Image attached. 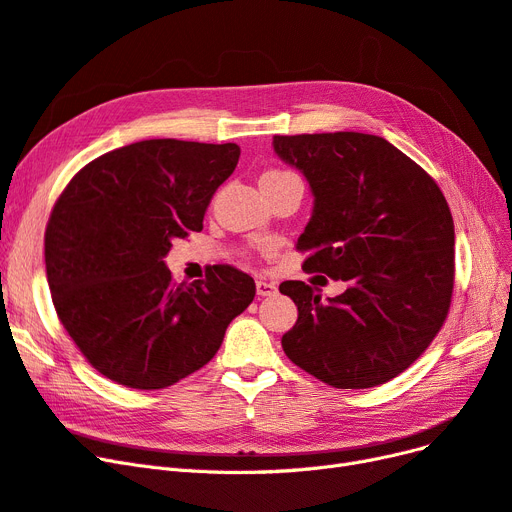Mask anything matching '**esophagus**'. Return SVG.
Here are the masks:
<instances>
[{
  "mask_svg": "<svg viewBox=\"0 0 512 512\" xmlns=\"http://www.w3.org/2000/svg\"><path fill=\"white\" fill-rule=\"evenodd\" d=\"M256 292H258V296H275L277 294V286L273 284V281L258 279L256 281Z\"/></svg>",
  "mask_w": 512,
  "mask_h": 512,
  "instance_id": "34e87169",
  "label": "esophagus"
}]
</instances>
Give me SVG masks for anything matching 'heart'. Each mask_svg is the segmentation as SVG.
I'll list each match as a JSON object with an SVG mask.
<instances>
[{
    "label": "heart",
    "mask_w": 512,
    "mask_h": 512,
    "mask_svg": "<svg viewBox=\"0 0 512 512\" xmlns=\"http://www.w3.org/2000/svg\"><path fill=\"white\" fill-rule=\"evenodd\" d=\"M286 178H296V173L288 171V169H271L267 173H262L260 184L264 182H275V180H286Z\"/></svg>",
    "instance_id": "obj_1"
}]
</instances>
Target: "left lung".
<instances>
[{"instance_id": "left-lung-1", "label": "left lung", "mask_w": 512, "mask_h": 512, "mask_svg": "<svg viewBox=\"0 0 512 512\" xmlns=\"http://www.w3.org/2000/svg\"><path fill=\"white\" fill-rule=\"evenodd\" d=\"M275 152L305 173L313 216L298 237L303 269L347 281L322 301L305 281L279 292L298 307L286 356L339 390L394 379L443 328L455 279V231L432 175L383 137L337 131L275 135Z\"/></svg>"}]
</instances>
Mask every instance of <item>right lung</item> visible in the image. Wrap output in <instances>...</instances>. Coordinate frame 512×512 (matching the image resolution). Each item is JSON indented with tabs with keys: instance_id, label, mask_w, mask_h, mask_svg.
<instances>
[{
	"instance_id": "obj_1",
	"label": "right lung",
	"mask_w": 512,
	"mask_h": 512,
	"mask_svg": "<svg viewBox=\"0 0 512 512\" xmlns=\"http://www.w3.org/2000/svg\"><path fill=\"white\" fill-rule=\"evenodd\" d=\"M239 154L144 139L97 156L63 188L46 224V277L63 328L103 377L133 390L178 383L254 301V279L231 264L175 284L163 262L173 239L201 231Z\"/></svg>"
}]
</instances>
